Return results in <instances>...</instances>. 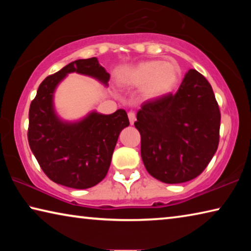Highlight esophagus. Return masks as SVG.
Here are the masks:
<instances>
[{"mask_svg":"<svg viewBox=\"0 0 251 251\" xmlns=\"http://www.w3.org/2000/svg\"><path fill=\"white\" fill-rule=\"evenodd\" d=\"M128 118H129V123H130V125H133L134 123H135V121H136V115H135V113H134V112H129V113H128Z\"/></svg>","mask_w":251,"mask_h":251,"instance_id":"34e87169","label":"esophagus"}]
</instances>
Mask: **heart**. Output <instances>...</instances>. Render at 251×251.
Listing matches in <instances>:
<instances>
[{
    "mask_svg": "<svg viewBox=\"0 0 251 251\" xmlns=\"http://www.w3.org/2000/svg\"><path fill=\"white\" fill-rule=\"evenodd\" d=\"M180 75V67L176 62L151 59L123 71L120 82L127 87L141 88L143 99L154 100L171 94Z\"/></svg>",
    "mask_w": 251,
    "mask_h": 251,
    "instance_id": "b5f03b06",
    "label": "heart"
}]
</instances>
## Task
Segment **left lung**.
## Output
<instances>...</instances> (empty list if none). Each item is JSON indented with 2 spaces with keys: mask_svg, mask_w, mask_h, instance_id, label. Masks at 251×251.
I'll use <instances>...</instances> for the list:
<instances>
[{
  "mask_svg": "<svg viewBox=\"0 0 251 251\" xmlns=\"http://www.w3.org/2000/svg\"><path fill=\"white\" fill-rule=\"evenodd\" d=\"M136 117L143 163L166 184L201 175L218 148L219 107L211 85L196 70L187 72L176 94L143 103Z\"/></svg>",
  "mask_w": 251,
  "mask_h": 251,
  "instance_id": "obj_1",
  "label": "left lung"
}]
</instances>
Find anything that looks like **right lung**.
Here are the masks:
<instances>
[{"mask_svg":"<svg viewBox=\"0 0 251 251\" xmlns=\"http://www.w3.org/2000/svg\"><path fill=\"white\" fill-rule=\"evenodd\" d=\"M70 73L90 76L108 86L109 74L96 57L77 59L48 76L29 106L27 139L50 180L86 189L105 178L118 136L129 121L124 109L109 115L92 110L82 120H62L54 107V93Z\"/></svg>","mask_w":251,"mask_h":251,"instance_id":"obj_1","label":"right lung"}]
</instances>
